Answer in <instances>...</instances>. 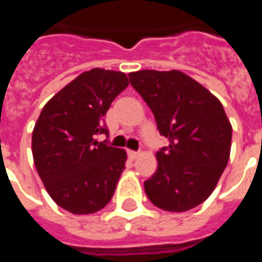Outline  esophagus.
Returning <instances> with one entry per match:
<instances>
[{"label":"esophagus","instance_id":"34e87169","mask_svg":"<svg viewBox=\"0 0 262 262\" xmlns=\"http://www.w3.org/2000/svg\"><path fill=\"white\" fill-rule=\"evenodd\" d=\"M129 157H130L132 160H135V159H137V157H139V156H140V153H139V151H133V150H129Z\"/></svg>","mask_w":262,"mask_h":262}]
</instances>
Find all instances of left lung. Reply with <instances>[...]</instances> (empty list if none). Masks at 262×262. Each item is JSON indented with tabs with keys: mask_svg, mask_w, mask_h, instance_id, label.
Instances as JSON below:
<instances>
[{
	"mask_svg": "<svg viewBox=\"0 0 262 262\" xmlns=\"http://www.w3.org/2000/svg\"><path fill=\"white\" fill-rule=\"evenodd\" d=\"M129 78L170 143L156 154L157 171L144 181L146 195L168 212L196 208L213 192L230 157L231 125L225 109L178 70H140Z\"/></svg>",
	"mask_w": 262,
	"mask_h": 262,
	"instance_id": "8db88e82",
	"label": "left lung"
}]
</instances>
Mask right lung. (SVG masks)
Listing matches in <instances>:
<instances>
[{
  "label": "right lung",
  "instance_id": "add662e5",
  "mask_svg": "<svg viewBox=\"0 0 262 262\" xmlns=\"http://www.w3.org/2000/svg\"><path fill=\"white\" fill-rule=\"evenodd\" d=\"M127 85L122 71H84L48 101L37 118L32 133L35 167L50 198L70 213H95L114 196L126 151L95 137L108 133L103 116Z\"/></svg>",
  "mask_w": 262,
  "mask_h": 262
}]
</instances>
